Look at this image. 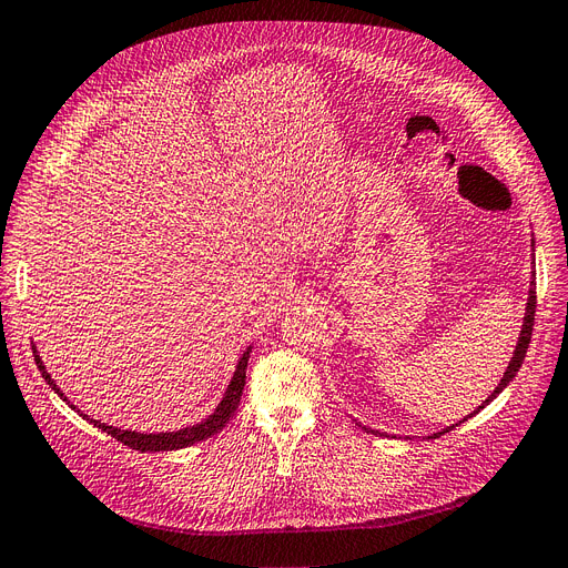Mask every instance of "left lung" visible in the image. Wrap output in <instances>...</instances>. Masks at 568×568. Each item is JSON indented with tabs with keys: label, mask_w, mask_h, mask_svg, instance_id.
Here are the masks:
<instances>
[{
	"label": "left lung",
	"mask_w": 568,
	"mask_h": 568,
	"mask_svg": "<svg viewBox=\"0 0 568 568\" xmlns=\"http://www.w3.org/2000/svg\"><path fill=\"white\" fill-rule=\"evenodd\" d=\"M534 314H536V284L531 282V288H529V301H527V314H525V324H521V333H519V339H517V347H515V352H513V358H510V363H508V371L504 373V379L498 382V387L491 392V396H489V398L478 407V410H483L485 405H489V400H494L498 394H501V392L508 387V384H510V379L517 375V371H519V366H521V361H525V356H527L529 343H531ZM478 410H475V413H478ZM449 428H455V426H449ZM449 428L440 430V434H434L430 438H438V436L447 434Z\"/></svg>",
	"instance_id": "8db88e82"
}]
</instances>
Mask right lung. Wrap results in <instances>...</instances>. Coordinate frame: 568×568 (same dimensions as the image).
I'll return each mask as SVG.
<instances>
[{
    "label": "right lung",
    "mask_w": 568,
    "mask_h": 568,
    "mask_svg": "<svg viewBox=\"0 0 568 568\" xmlns=\"http://www.w3.org/2000/svg\"><path fill=\"white\" fill-rule=\"evenodd\" d=\"M32 349H34V361H37V368L41 371V377L49 382V387H51L62 400H67L64 394L60 392L58 384H55V382L51 379V375L47 373V366H43V363H41V358H39V354H37V347H32ZM248 352H252V347H246V352L240 356L235 375H233V379H231V384H229V389H225V394H223V400L216 405V410H214L205 422L186 426V428L165 430V434H138V430H121V428H116V426H106V424H102V422L90 419L88 415L79 413L74 405H72V407H74V410H77L83 419H88L90 424H95L98 428L104 430V434H109L111 438L121 440L123 445H128V447H132V449H140V452H170V449L189 447V445H193V443H200V440H205V438L214 436L216 430H221L225 424L231 422V417L235 415L237 405H240V398H242V392H244Z\"/></svg>",
    "instance_id": "add662e5"
}]
</instances>
